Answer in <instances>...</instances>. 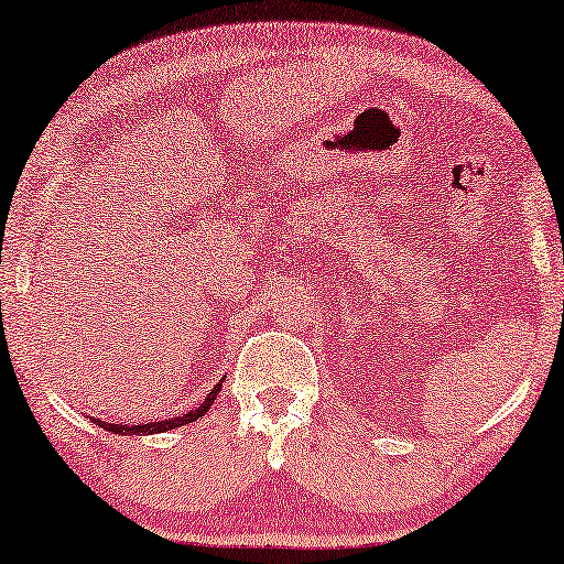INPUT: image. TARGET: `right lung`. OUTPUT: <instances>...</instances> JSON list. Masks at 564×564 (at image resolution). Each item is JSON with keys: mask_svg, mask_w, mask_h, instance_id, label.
<instances>
[{"mask_svg": "<svg viewBox=\"0 0 564 564\" xmlns=\"http://www.w3.org/2000/svg\"><path fill=\"white\" fill-rule=\"evenodd\" d=\"M221 383H225V378H221L219 383L214 386L209 393H206V399L199 403V406L192 409V411H186V414H181V416L161 419V422H148V424H112V422H101V419H91V422L97 424V426H101V430L112 432V434H122V437H132V434H134V437H145V434H161V432L178 430V426L196 422V419L204 416L206 411L212 409L214 399H217L219 391H221Z\"/></svg>", "mask_w": 564, "mask_h": 564, "instance_id": "obj_1", "label": "right lung"}]
</instances>
